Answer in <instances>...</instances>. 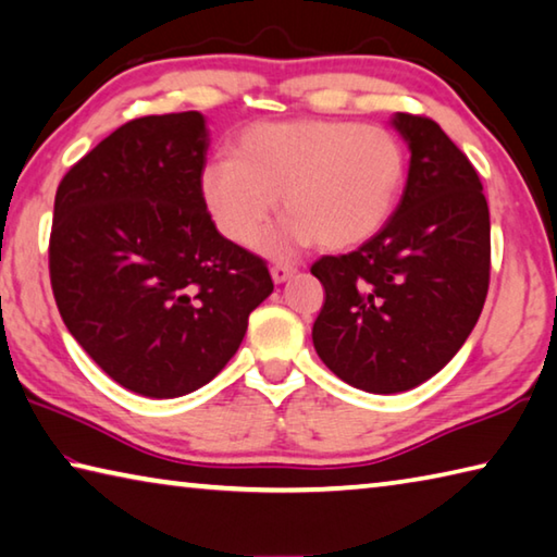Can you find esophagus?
<instances>
[{
    "label": "esophagus",
    "mask_w": 557,
    "mask_h": 557,
    "mask_svg": "<svg viewBox=\"0 0 557 557\" xmlns=\"http://www.w3.org/2000/svg\"><path fill=\"white\" fill-rule=\"evenodd\" d=\"M297 268L295 265H272L270 268V275L272 280L277 282V285H282V282H287L292 275H295Z\"/></svg>",
    "instance_id": "1"
}]
</instances>
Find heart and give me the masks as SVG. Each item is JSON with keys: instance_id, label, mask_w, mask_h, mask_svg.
<instances>
[{"instance_id": "b5f03b06", "label": "heart", "mask_w": 557, "mask_h": 557, "mask_svg": "<svg viewBox=\"0 0 557 557\" xmlns=\"http://www.w3.org/2000/svg\"><path fill=\"white\" fill-rule=\"evenodd\" d=\"M408 157L388 127L299 117L258 122L231 143V159L201 172V196L225 238L250 245L277 206L287 219L262 240L268 256L319 240L354 248L385 228L398 209Z\"/></svg>"}]
</instances>
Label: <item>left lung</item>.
Returning <instances> with one entry per match:
<instances>
[{
	"mask_svg": "<svg viewBox=\"0 0 557 557\" xmlns=\"http://www.w3.org/2000/svg\"><path fill=\"white\" fill-rule=\"evenodd\" d=\"M410 149L403 199L381 233L324 256L312 342L329 371L366 393H403L445 369L482 314L492 223L476 169L435 120L395 112Z\"/></svg>",
	"mask_w": 557,
	"mask_h": 557,
	"instance_id": "1",
	"label": "left lung"
}]
</instances>
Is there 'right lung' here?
<instances>
[{
	"instance_id": "right-lung-1",
	"label": "right lung",
	"mask_w": 557,
	"mask_h": 557,
	"mask_svg": "<svg viewBox=\"0 0 557 557\" xmlns=\"http://www.w3.org/2000/svg\"><path fill=\"white\" fill-rule=\"evenodd\" d=\"M201 112L129 120L71 166L49 270L75 342L122 388L178 398L221 373L270 297L265 260L215 231Z\"/></svg>"
}]
</instances>
